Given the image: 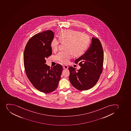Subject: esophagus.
Segmentation results:
<instances>
[{
  "instance_id": "34e87169",
  "label": "esophagus",
  "mask_w": 131,
  "mask_h": 131,
  "mask_svg": "<svg viewBox=\"0 0 131 131\" xmlns=\"http://www.w3.org/2000/svg\"><path fill=\"white\" fill-rule=\"evenodd\" d=\"M63 68H64V69H67L68 68V67L67 65H63Z\"/></svg>"
}]
</instances>
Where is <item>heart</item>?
Returning a JSON list of instances; mask_svg holds the SVG:
<instances>
[{"instance_id":"heart-1","label":"heart","mask_w":131,"mask_h":131,"mask_svg":"<svg viewBox=\"0 0 131 131\" xmlns=\"http://www.w3.org/2000/svg\"><path fill=\"white\" fill-rule=\"evenodd\" d=\"M59 40L53 38L50 46L53 51H57L60 44L65 43V50L60 52L56 56V59L60 62L67 63L72 57H81L87 49L90 43V37L80 31L65 29L61 30L59 35Z\"/></svg>"}]
</instances>
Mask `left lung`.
<instances>
[{"label": "left lung", "instance_id": "1", "mask_svg": "<svg viewBox=\"0 0 131 131\" xmlns=\"http://www.w3.org/2000/svg\"><path fill=\"white\" fill-rule=\"evenodd\" d=\"M103 50L98 39L93 37L92 42L83 55L75 60L79 63V70L72 67H69V80L74 88L85 91L96 84L102 73L103 66Z\"/></svg>", "mask_w": 131, "mask_h": 131}]
</instances>
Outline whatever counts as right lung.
Returning <instances> with one entry per match:
<instances>
[{"instance_id": "obj_1", "label": "right lung", "mask_w": 131, "mask_h": 131, "mask_svg": "<svg viewBox=\"0 0 131 131\" xmlns=\"http://www.w3.org/2000/svg\"><path fill=\"white\" fill-rule=\"evenodd\" d=\"M53 36L51 30L36 34L29 40L24 49V63L27 77L35 88L44 93L57 89L63 70L60 64L50 67L45 64L46 58L51 55L50 42Z\"/></svg>"}]
</instances>
